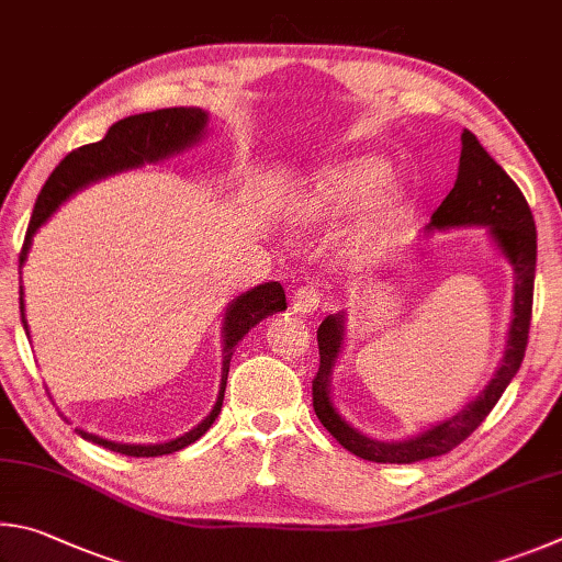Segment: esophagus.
Returning a JSON list of instances; mask_svg holds the SVG:
<instances>
[{
	"mask_svg": "<svg viewBox=\"0 0 562 562\" xmlns=\"http://www.w3.org/2000/svg\"><path fill=\"white\" fill-rule=\"evenodd\" d=\"M318 303H321L318 289L301 286L296 293H293L291 308H293V313H299V316H311V313L318 311Z\"/></svg>",
	"mask_w": 562,
	"mask_h": 562,
	"instance_id": "1",
	"label": "esophagus"
}]
</instances>
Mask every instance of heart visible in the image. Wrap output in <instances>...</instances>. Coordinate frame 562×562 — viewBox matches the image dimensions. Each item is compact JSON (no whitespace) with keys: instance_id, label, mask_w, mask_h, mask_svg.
<instances>
[{"instance_id":"1","label":"heart","mask_w":562,"mask_h":562,"mask_svg":"<svg viewBox=\"0 0 562 562\" xmlns=\"http://www.w3.org/2000/svg\"><path fill=\"white\" fill-rule=\"evenodd\" d=\"M392 182V165L380 155H358L346 162L328 167L311 190L301 196L299 216L306 222H336L366 210V232L378 234L395 220L400 210V192L387 191Z\"/></svg>"}]
</instances>
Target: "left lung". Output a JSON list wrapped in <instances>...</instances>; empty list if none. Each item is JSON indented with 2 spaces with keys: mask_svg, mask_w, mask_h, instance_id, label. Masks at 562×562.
I'll return each instance as SVG.
<instances>
[{
  "mask_svg": "<svg viewBox=\"0 0 562 562\" xmlns=\"http://www.w3.org/2000/svg\"><path fill=\"white\" fill-rule=\"evenodd\" d=\"M459 226H486L491 241L514 271V316H510L506 350L498 362V370L484 392L476 400H471L464 409L457 412L454 417L431 425L429 429L402 441L372 439L348 425L346 417L333 405L330 380L342 342H346V311L333 313L318 328L321 368L316 380H313V409H316L321 425L350 454L378 461V464H415L422 459L447 454L488 417V412L496 407V402L504 395L508 382L516 378L520 362H524L530 311H533L538 249L536 222L524 192L506 175L504 167L481 147L471 131L461 133V157L454 190L431 214L427 232L459 229Z\"/></svg>",
  "mask_w": 562,
  "mask_h": 562,
  "instance_id": "obj_1",
  "label": "left lung"
}]
</instances>
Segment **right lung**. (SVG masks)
I'll use <instances>...</instances> for the list:
<instances>
[{
  "label": "right lung",
  "mask_w": 562,
  "mask_h": 562,
  "mask_svg": "<svg viewBox=\"0 0 562 562\" xmlns=\"http://www.w3.org/2000/svg\"><path fill=\"white\" fill-rule=\"evenodd\" d=\"M206 123H210V113L202 108H162V111L140 113L123 117L111 125V131L105 133L103 140L78 147V150L68 153L56 170L48 177L42 194L34 204L32 220H29V229L24 236L22 254H19V279H22V266L32 249L34 234L42 229L48 216H52L58 206H61L68 196L86 190L88 184L101 182L105 177H113L117 172L137 170L145 165H157L170 160V157L190 150L202 140L206 133ZM19 311H22V326L29 336L26 316H24V286H19ZM286 311V293L279 281L259 283L251 291L236 296L224 311L222 323V382H220V395L210 415H206L200 425L184 431L182 437L162 441V445H123V441H111L91 431L76 429L83 439L93 441V445L117 451L125 457H162L172 454L190 447L192 441L200 439L206 429L214 425V419L220 417L222 402H224V387L226 375H229V362L234 356V348L239 346V340L249 333L256 323L273 316V313Z\"/></svg>",
  "instance_id": "obj_1"
}]
</instances>
